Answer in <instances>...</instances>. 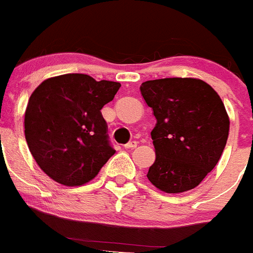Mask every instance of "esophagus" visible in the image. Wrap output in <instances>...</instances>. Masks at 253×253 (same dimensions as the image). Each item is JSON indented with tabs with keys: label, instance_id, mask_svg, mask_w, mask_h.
<instances>
[{
	"label": "esophagus",
	"instance_id": "1",
	"mask_svg": "<svg viewBox=\"0 0 253 253\" xmlns=\"http://www.w3.org/2000/svg\"><path fill=\"white\" fill-rule=\"evenodd\" d=\"M135 147H137V142H135V140H133V142H129L128 144H125L124 148L133 149V148H135Z\"/></svg>",
	"mask_w": 253,
	"mask_h": 253
}]
</instances>
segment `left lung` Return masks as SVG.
<instances>
[{"label": "left lung", "mask_w": 253, "mask_h": 253, "mask_svg": "<svg viewBox=\"0 0 253 253\" xmlns=\"http://www.w3.org/2000/svg\"><path fill=\"white\" fill-rule=\"evenodd\" d=\"M140 93L157 120L151 131L156 161L147 177L167 194L198 186L215 167L229 134L220 96L198 78L143 82Z\"/></svg>", "instance_id": "obj_1"}]
</instances>
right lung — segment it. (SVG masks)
I'll use <instances>...</instances> for the list:
<instances>
[{
  "instance_id": "right-lung-1",
  "label": "right lung",
  "mask_w": 253,
  "mask_h": 253,
  "mask_svg": "<svg viewBox=\"0 0 253 253\" xmlns=\"http://www.w3.org/2000/svg\"><path fill=\"white\" fill-rule=\"evenodd\" d=\"M119 82L67 73L43 81L25 111V138L39 167L58 184L81 186L115 153L107 140L104 105Z\"/></svg>"
}]
</instances>
